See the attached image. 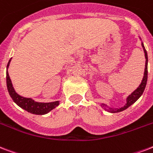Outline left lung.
Instances as JSON below:
<instances>
[{
    "label": "left lung",
    "mask_w": 153,
    "mask_h": 153,
    "mask_svg": "<svg viewBox=\"0 0 153 153\" xmlns=\"http://www.w3.org/2000/svg\"><path fill=\"white\" fill-rule=\"evenodd\" d=\"M141 40V39H140ZM141 45L143 47V50H144V56H145V68H144V77H143V79H142L140 84L137 88H136L135 91H134L131 95H129L126 99V103L123 107H121L120 108H110L108 107V105L104 104V103H102L101 104V107H102L105 111H107L108 112L111 113H117L120 112V111H123L126 110L127 108H128L131 105H132L135 102H136L138 99L142 95L143 92H144V89H145V87H146L147 84V80H148V54H147V51L144 48V45L143 44V42H141Z\"/></svg>",
    "instance_id": "obj_1"
}]
</instances>
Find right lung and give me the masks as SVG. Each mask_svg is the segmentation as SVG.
I'll list each match as a JSON object with an SVG mask.
<instances>
[{
    "label": "right lung",
    "instance_id": "1",
    "mask_svg": "<svg viewBox=\"0 0 153 153\" xmlns=\"http://www.w3.org/2000/svg\"><path fill=\"white\" fill-rule=\"evenodd\" d=\"M11 59L9 60L8 65H7L6 83L7 89L9 93V95L12 98V100H13V102L22 109L27 111L28 112L35 114V115H45L54 109L56 107H58L59 105V101H54V102H36L31 98L23 97L22 95H18L17 92L15 91L14 88L12 84L11 79L9 78V72H8V68H9Z\"/></svg>",
    "mask_w": 153,
    "mask_h": 153
}]
</instances>
